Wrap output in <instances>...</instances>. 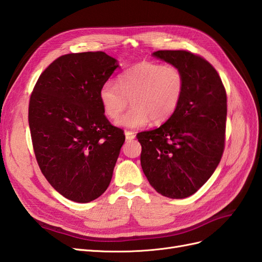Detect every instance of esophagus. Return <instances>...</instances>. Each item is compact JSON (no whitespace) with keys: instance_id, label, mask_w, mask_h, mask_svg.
Segmentation results:
<instances>
[{"instance_id":"34e87169","label":"esophagus","mask_w":262,"mask_h":262,"mask_svg":"<svg viewBox=\"0 0 262 262\" xmlns=\"http://www.w3.org/2000/svg\"><path fill=\"white\" fill-rule=\"evenodd\" d=\"M124 134H125V139L126 140H133L134 138H136V134H134V132H132V131L126 130L124 132Z\"/></svg>"}]
</instances>
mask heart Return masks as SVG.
Here are the masks:
<instances>
[{
  "instance_id": "1",
  "label": "heart",
  "mask_w": 262,
  "mask_h": 262,
  "mask_svg": "<svg viewBox=\"0 0 262 262\" xmlns=\"http://www.w3.org/2000/svg\"><path fill=\"white\" fill-rule=\"evenodd\" d=\"M185 92V76L178 67L157 62H141L124 70L115 85L106 83L98 92L104 115L116 120L124 108L129 112L117 123L126 128H142L150 120L162 124L173 116Z\"/></svg>"
}]
</instances>
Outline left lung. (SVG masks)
I'll list each match as a JSON object with an SVG mask.
<instances>
[{
    "label": "left lung",
    "mask_w": 262,
    "mask_h": 262,
    "mask_svg": "<svg viewBox=\"0 0 262 262\" xmlns=\"http://www.w3.org/2000/svg\"><path fill=\"white\" fill-rule=\"evenodd\" d=\"M153 55L181 70L185 92L169 120L138 133L141 166L158 193L182 199L208 181L223 155L226 91L216 70L200 55L187 50H160Z\"/></svg>",
    "instance_id": "8db88e82"
}]
</instances>
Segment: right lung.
I'll return each instance as SVG.
<instances>
[{
    "label": "right lung",
    "instance_id": "1",
    "mask_svg": "<svg viewBox=\"0 0 262 262\" xmlns=\"http://www.w3.org/2000/svg\"><path fill=\"white\" fill-rule=\"evenodd\" d=\"M117 68V60L102 51L61 55L30 95L28 122L37 163L49 184L74 202H91L106 191L125 139L98 99Z\"/></svg>",
    "mask_w": 262,
    "mask_h": 262
}]
</instances>
